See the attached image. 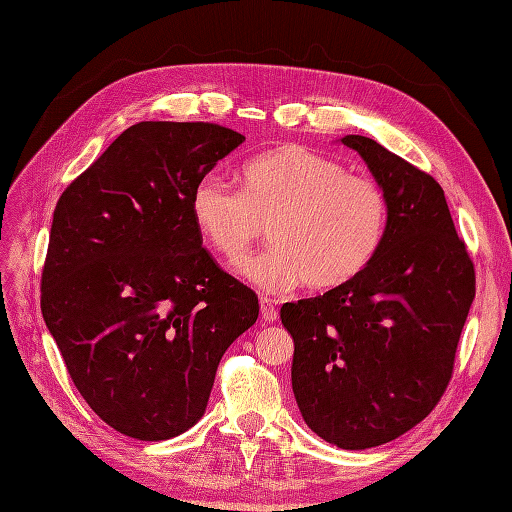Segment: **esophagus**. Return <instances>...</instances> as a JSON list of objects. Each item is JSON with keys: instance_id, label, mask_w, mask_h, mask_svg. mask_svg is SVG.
I'll list each match as a JSON object with an SVG mask.
<instances>
[{"instance_id": "1", "label": "esophagus", "mask_w": 512, "mask_h": 512, "mask_svg": "<svg viewBox=\"0 0 512 512\" xmlns=\"http://www.w3.org/2000/svg\"><path fill=\"white\" fill-rule=\"evenodd\" d=\"M259 309H261V320L264 322H274L279 318V311H277V307H274L272 298H268V296L259 298Z\"/></svg>"}]
</instances>
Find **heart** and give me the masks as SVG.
Listing matches in <instances>:
<instances>
[{
  "label": "heart",
  "mask_w": 512,
  "mask_h": 512,
  "mask_svg": "<svg viewBox=\"0 0 512 512\" xmlns=\"http://www.w3.org/2000/svg\"><path fill=\"white\" fill-rule=\"evenodd\" d=\"M190 214L203 240L229 261L244 257L268 225L272 244L235 266L266 292L300 283L320 294L342 290L374 264L389 231V201L376 181L300 144L248 162L242 190L214 173L201 177Z\"/></svg>",
  "instance_id": "b5f03b06"
}]
</instances>
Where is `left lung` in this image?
<instances>
[{
    "label": "left lung",
    "mask_w": 512,
    "mask_h": 512,
    "mask_svg": "<svg viewBox=\"0 0 512 512\" xmlns=\"http://www.w3.org/2000/svg\"><path fill=\"white\" fill-rule=\"evenodd\" d=\"M342 142L387 194L383 251L342 290L285 303L281 322L294 337L292 389L307 426L365 450L404 435L441 400L476 272L435 179L372 138Z\"/></svg>",
    "instance_id": "left-lung-1"
}]
</instances>
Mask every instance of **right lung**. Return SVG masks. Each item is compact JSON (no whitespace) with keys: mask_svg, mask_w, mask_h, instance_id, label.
Wrapping results in <instances>:
<instances>
[{"mask_svg":"<svg viewBox=\"0 0 512 512\" xmlns=\"http://www.w3.org/2000/svg\"><path fill=\"white\" fill-rule=\"evenodd\" d=\"M242 142L216 123H136L54 209L45 324L90 409L131 439L199 422L222 355L259 316L190 214L194 183Z\"/></svg>","mask_w":512,"mask_h":512,"instance_id":"obj_1","label":"right lung"}]
</instances>
